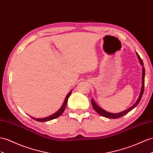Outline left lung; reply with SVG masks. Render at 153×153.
<instances>
[{
	"mask_svg": "<svg viewBox=\"0 0 153 153\" xmlns=\"http://www.w3.org/2000/svg\"><path fill=\"white\" fill-rule=\"evenodd\" d=\"M137 56H138V59L140 60V64L143 66V68H142V89H141V92L140 94V96L138 99L137 100L136 102L132 105V107H131L130 108H128L127 110H125L123 112H120V113H116V114H114V113H111V112H107L106 111L103 110V108H101V107H100L98 105H97L94 100L92 99L91 100V102H92V107L94 108V109L99 114H100L101 116H102L103 117H108V118H113V119H116V118H119L120 117H122L123 116L125 115L128 112H130L131 111H132L133 108L134 107H136L138 104L139 103V102L140 101L141 99H142V96H143V91H144V84H145V68L143 67V62L142 60V59L140 57V56L138 55V53H137Z\"/></svg>",
	"mask_w": 153,
	"mask_h": 153,
	"instance_id": "obj_1",
	"label": "left lung"
}]
</instances>
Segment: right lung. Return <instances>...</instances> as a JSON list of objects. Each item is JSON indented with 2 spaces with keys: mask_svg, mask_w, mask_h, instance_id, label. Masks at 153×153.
Listing matches in <instances>:
<instances>
[{
  "mask_svg": "<svg viewBox=\"0 0 153 153\" xmlns=\"http://www.w3.org/2000/svg\"><path fill=\"white\" fill-rule=\"evenodd\" d=\"M71 93H72V91H70L68 94L67 96H66V97H65V101H64L63 104H62V105L61 106V107L60 108L59 110L57 112H56V113H55V114L51 115V116H50L48 117H45V118H36V117H32V116H31V117H32V118H33V120L37 121H50V120H53V119H56V118H57V117H59L62 114V112H63L64 111H65V109L66 106V103H67L68 99L69 96H70V94H71Z\"/></svg>",
  "mask_w": 153,
  "mask_h": 153,
  "instance_id": "add662e5",
  "label": "right lung"
}]
</instances>
